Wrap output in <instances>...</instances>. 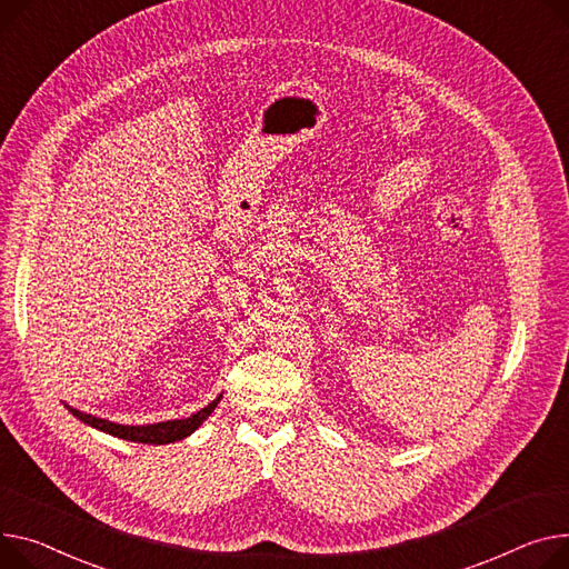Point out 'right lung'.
<instances>
[{
    "mask_svg": "<svg viewBox=\"0 0 569 569\" xmlns=\"http://www.w3.org/2000/svg\"><path fill=\"white\" fill-rule=\"evenodd\" d=\"M219 400H221V396L217 400H212L208 407H203L197 413L189 416V419L164 421V423H153V426H121V423H111V421L98 419V416L84 413L80 409H72V407H68V409H70L72 416H78L82 423H87V426H91L100 432H107L111 437L137 441V443H173V441H180V439L189 437L197 428H201V423L214 411Z\"/></svg>",
    "mask_w": 569,
    "mask_h": 569,
    "instance_id": "1",
    "label": "right lung"
}]
</instances>
